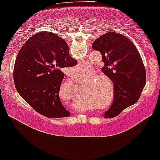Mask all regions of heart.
Masks as SVG:
<instances>
[{"mask_svg":"<svg viewBox=\"0 0 160 160\" xmlns=\"http://www.w3.org/2000/svg\"><path fill=\"white\" fill-rule=\"evenodd\" d=\"M88 68V66L87 65L81 64L79 66H77V67L73 70V72L74 74H80V73H84ZM97 78H98L97 77L93 78L92 82H91V84H92L93 82L97 81ZM82 95H83V97L85 99V100H87L88 103L96 105L99 104V103H100L101 102H102L103 99H104V97H105V92L104 89H103L102 87H101L99 83L97 82H96L91 86L90 88H88V89L83 94H82ZM103 106H104L103 104H101L97 105V107L101 109Z\"/></svg>","mask_w":160,"mask_h":160,"instance_id":"heart-1","label":"heart"}]
</instances>
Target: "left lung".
<instances>
[{
    "label": "left lung",
    "mask_w": 160,
    "mask_h": 160,
    "mask_svg": "<svg viewBox=\"0 0 160 160\" xmlns=\"http://www.w3.org/2000/svg\"><path fill=\"white\" fill-rule=\"evenodd\" d=\"M92 48L102 53V70L111 78L114 96L104 118H114L139 100L146 84V71L138 50L128 38L115 32L103 34Z\"/></svg>",
    "instance_id": "left-lung-1"
}]
</instances>
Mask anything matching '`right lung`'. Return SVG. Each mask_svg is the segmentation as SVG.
Wrapping results in <instances>:
<instances>
[{
    "mask_svg": "<svg viewBox=\"0 0 160 160\" xmlns=\"http://www.w3.org/2000/svg\"><path fill=\"white\" fill-rule=\"evenodd\" d=\"M77 63L71 57L66 41L51 32L35 34L17 55L13 79L17 92L39 114L48 118L70 116L61 104L63 69Z\"/></svg>",
    "mask_w": 160,
    "mask_h": 160,
    "instance_id": "obj_1",
    "label": "right lung"
}]
</instances>
